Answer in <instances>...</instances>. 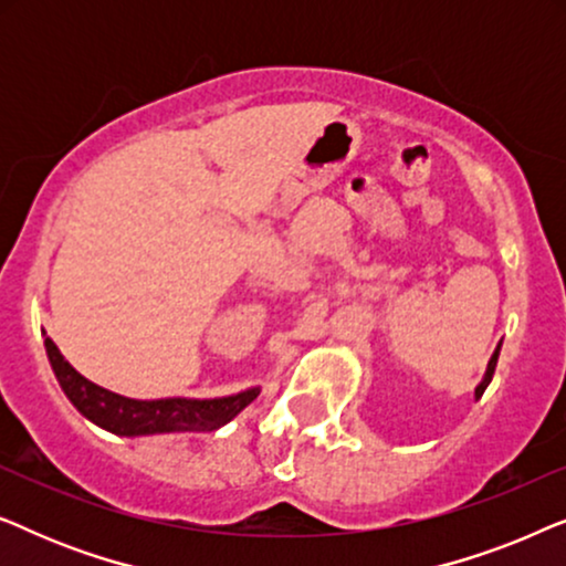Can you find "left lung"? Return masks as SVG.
Listing matches in <instances>:
<instances>
[{
  "label": "left lung",
  "instance_id": "8db88e82",
  "mask_svg": "<svg viewBox=\"0 0 566 566\" xmlns=\"http://www.w3.org/2000/svg\"><path fill=\"white\" fill-rule=\"evenodd\" d=\"M497 355H500V347H497V350H494V355H492V360H490V368H486V376H484V381L476 386V399L482 397L484 389H486V386H490V381H492V376H494V366H497Z\"/></svg>",
  "mask_w": 566,
  "mask_h": 566
}]
</instances>
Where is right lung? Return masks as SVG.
I'll use <instances>...</instances> for the list:
<instances>
[{
	"label": "right lung",
	"instance_id": "1",
	"mask_svg": "<svg viewBox=\"0 0 566 566\" xmlns=\"http://www.w3.org/2000/svg\"><path fill=\"white\" fill-rule=\"evenodd\" d=\"M45 353L61 389L80 412L115 436H154V432H211L237 417L260 389H247L223 399H154L138 401L92 384L69 366L56 343L45 337Z\"/></svg>",
	"mask_w": 566,
	"mask_h": 566
}]
</instances>
